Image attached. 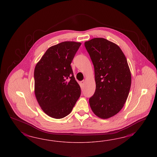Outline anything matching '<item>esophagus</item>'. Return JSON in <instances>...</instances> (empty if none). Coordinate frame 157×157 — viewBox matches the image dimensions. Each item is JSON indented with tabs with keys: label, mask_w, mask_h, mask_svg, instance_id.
I'll return each instance as SVG.
<instances>
[{
	"label": "esophagus",
	"mask_w": 157,
	"mask_h": 157,
	"mask_svg": "<svg viewBox=\"0 0 157 157\" xmlns=\"http://www.w3.org/2000/svg\"><path fill=\"white\" fill-rule=\"evenodd\" d=\"M84 84H85V81H82L81 82V86H84Z\"/></svg>",
	"instance_id": "esophagus-1"
}]
</instances>
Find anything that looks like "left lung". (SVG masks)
I'll return each mask as SVG.
<instances>
[{
  "mask_svg": "<svg viewBox=\"0 0 157 157\" xmlns=\"http://www.w3.org/2000/svg\"><path fill=\"white\" fill-rule=\"evenodd\" d=\"M94 67L96 88L89 98L93 113L101 119L118 113L128 98L131 74L124 53L117 45L103 38L85 43Z\"/></svg>",
  "mask_w": 157,
  "mask_h": 157,
  "instance_id": "1",
  "label": "left lung"
}]
</instances>
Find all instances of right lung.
Returning a JSON list of instances; mask_svg holds the SVG:
<instances>
[{
  "mask_svg": "<svg viewBox=\"0 0 157 157\" xmlns=\"http://www.w3.org/2000/svg\"><path fill=\"white\" fill-rule=\"evenodd\" d=\"M81 43L64 41L49 48L35 67L34 93L49 116L62 119L71 112L81 95L71 63Z\"/></svg>",
  "mask_w": 157,
  "mask_h": 157,
  "instance_id": "obj_1",
  "label": "right lung"
}]
</instances>
